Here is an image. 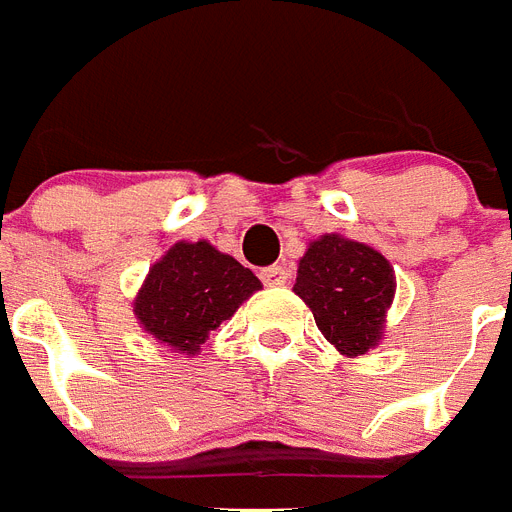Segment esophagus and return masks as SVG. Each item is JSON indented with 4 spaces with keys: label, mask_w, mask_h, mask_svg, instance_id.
<instances>
[{
    "label": "esophagus",
    "mask_w": 512,
    "mask_h": 512,
    "mask_svg": "<svg viewBox=\"0 0 512 512\" xmlns=\"http://www.w3.org/2000/svg\"><path fill=\"white\" fill-rule=\"evenodd\" d=\"M259 277H261V282H264V285H269V288H277V285H285V282H288V272H285V269L282 267H264L259 272Z\"/></svg>",
    "instance_id": "34e87169"
}]
</instances>
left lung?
<instances>
[{"mask_svg": "<svg viewBox=\"0 0 512 512\" xmlns=\"http://www.w3.org/2000/svg\"><path fill=\"white\" fill-rule=\"evenodd\" d=\"M296 296L343 357L378 346L394 301V267L383 253L341 235H322L298 261Z\"/></svg>", "mask_w": 512, "mask_h": 512, "instance_id": "1", "label": "left lung"}]
</instances>
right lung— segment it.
<instances>
[{
	"instance_id": "1",
	"label": "right lung",
	"mask_w": 512,
	"mask_h": 512,
	"mask_svg": "<svg viewBox=\"0 0 512 512\" xmlns=\"http://www.w3.org/2000/svg\"><path fill=\"white\" fill-rule=\"evenodd\" d=\"M259 288V277L237 259L206 240H182L150 267L134 298V314L158 343L198 354L208 333L230 320Z\"/></svg>"
}]
</instances>
